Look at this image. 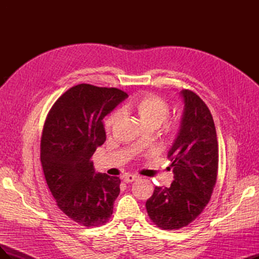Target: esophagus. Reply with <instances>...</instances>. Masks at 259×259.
Returning <instances> with one entry per match:
<instances>
[{
	"label": "esophagus",
	"instance_id": "1",
	"mask_svg": "<svg viewBox=\"0 0 259 259\" xmlns=\"http://www.w3.org/2000/svg\"><path fill=\"white\" fill-rule=\"evenodd\" d=\"M138 178V176H136V175H132V174H126V175H124L123 176V180L126 184H128V183H132V182H134V180H136Z\"/></svg>",
	"mask_w": 259,
	"mask_h": 259
}]
</instances>
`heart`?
Returning <instances> with one entry per match:
<instances>
[{"mask_svg":"<svg viewBox=\"0 0 259 259\" xmlns=\"http://www.w3.org/2000/svg\"><path fill=\"white\" fill-rule=\"evenodd\" d=\"M126 109L128 111L134 112L137 115L140 124H142L145 128H158L160 125L167 119V116L169 114L168 105L163 99L153 95H146L138 98ZM126 109H125V110H126ZM121 111H115L108 117V120L106 122L107 132H110L112 130L114 124L121 119ZM166 133H168L169 135H175L177 133V125H167Z\"/></svg>","mask_w":259,"mask_h":259,"instance_id":"heart-1","label":"heart"}]
</instances>
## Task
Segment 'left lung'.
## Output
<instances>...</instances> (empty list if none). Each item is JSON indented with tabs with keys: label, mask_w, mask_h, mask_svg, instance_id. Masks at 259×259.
<instances>
[{
	"label": "left lung",
	"mask_w": 259,
	"mask_h": 259,
	"mask_svg": "<svg viewBox=\"0 0 259 259\" xmlns=\"http://www.w3.org/2000/svg\"><path fill=\"white\" fill-rule=\"evenodd\" d=\"M184 110L179 130L167 152L174 180L170 187H155L146 208L159 228L188 226L204 209L213 193L218 168V145L213 116L191 91L179 92Z\"/></svg>",
	"instance_id": "8db88e82"
}]
</instances>
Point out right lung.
Returning a JSON list of instances; mask_svg holds the SVG:
<instances>
[{
	"label": "right lung",
	"instance_id": "add662e5",
	"mask_svg": "<svg viewBox=\"0 0 259 259\" xmlns=\"http://www.w3.org/2000/svg\"><path fill=\"white\" fill-rule=\"evenodd\" d=\"M127 97L117 89L79 84L57 99L45 121L46 183L58 207L82 226L106 224L120 193V178L95 171L92 156L106 140L104 117Z\"/></svg>",
	"mask_w": 259,
	"mask_h": 259
}]
</instances>
